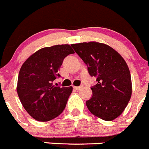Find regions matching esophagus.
<instances>
[{
    "instance_id": "34e87169",
    "label": "esophagus",
    "mask_w": 149,
    "mask_h": 149,
    "mask_svg": "<svg viewBox=\"0 0 149 149\" xmlns=\"http://www.w3.org/2000/svg\"><path fill=\"white\" fill-rule=\"evenodd\" d=\"M82 88V86H74V89L76 90V91H79V90H80Z\"/></svg>"
}]
</instances>
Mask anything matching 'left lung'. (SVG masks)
Wrapping results in <instances>:
<instances>
[{
	"instance_id": "obj_1",
	"label": "left lung",
	"mask_w": 149,
	"mask_h": 149,
	"mask_svg": "<svg viewBox=\"0 0 149 149\" xmlns=\"http://www.w3.org/2000/svg\"><path fill=\"white\" fill-rule=\"evenodd\" d=\"M88 67L97 84L91 88L93 95L86 101L93 115L111 121L118 117L132 95V81L129 68L124 58L109 45L98 42L72 44Z\"/></svg>"
}]
</instances>
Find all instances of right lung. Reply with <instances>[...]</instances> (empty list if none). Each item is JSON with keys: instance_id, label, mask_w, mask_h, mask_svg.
<instances>
[{"instance_id": "obj_1", "label": "right lung", "mask_w": 149, "mask_h": 149, "mask_svg": "<svg viewBox=\"0 0 149 149\" xmlns=\"http://www.w3.org/2000/svg\"><path fill=\"white\" fill-rule=\"evenodd\" d=\"M74 51L68 44L41 48L31 55L20 69L17 91L26 112L35 120L47 122L65 109L72 87L60 88L54 81L64 58Z\"/></svg>"}]
</instances>
